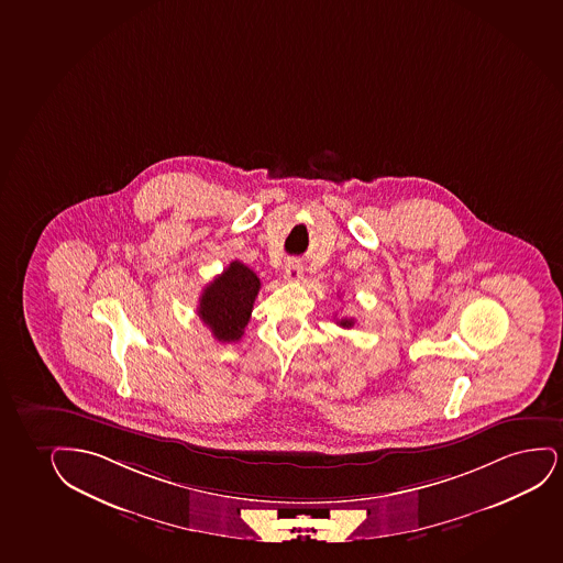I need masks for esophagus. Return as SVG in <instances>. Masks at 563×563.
Returning <instances> with one entry per match:
<instances>
[{
  "instance_id": "34e87169",
  "label": "esophagus",
  "mask_w": 563,
  "mask_h": 563,
  "mask_svg": "<svg viewBox=\"0 0 563 563\" xmlns=\"http://www.w3.org/2000/svg\"><path fill=\"white\" fill-rule=\"evenodd\" d=\"M285 279L287 282H291V284H297L302 279V264L299 261H295V258H289L287 264H285Z\"/></svg>"
}]
</instances>
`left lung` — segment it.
<instances>
[{"mask_svg": "<svg viewBox=\"0 0 563 563\" xmlns=\"http://www.w3.org/2000/svg\"><path fill=\"white\" fill-rule=\"evenodd\" d=\"M341 328L350 329L354 325V320L352 318H342V320L336 321Z\"/></svg>", "mask_w": 563, "mask_h": 563, "instance_id": "obj_1", "label": "left lung"}]
</instances>
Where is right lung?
<instances>
[{
	"instance_id": "1",
	"label": "right lung",
	"mask_w": 563,
	"mask_h": 563,
	"mask_svg": "<svg viewBox=\"0 0 563 563\" xmlns=\"http://www.w3.org/2000/svg\"><path fill=\"white\" fill-rule=\"evenodd\" d=\"M261 289L255 272L232 261L221 276L207 285L200 297L198 316L219 342L240 341L250 323L253 305Z\"/></svg>"
}]
</instances>
